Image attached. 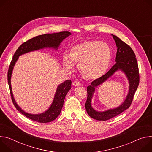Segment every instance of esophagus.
Here are the masks:
<instances>
[{
	"mask_svg": "<svg viewBox=\"0 0 152 152\" xmlns=\"http://www.w3.org/2000/svg\"><path fill=\"white\" fill-rule=\"evenodd\" d=\"M72 85H73V86H74L75 87H78L81 85V84L78 81H74L72 83Z\"/></svg>",
	"mask_w": 152,
	"mask_h": 152,
	"instance_id": "34e87169",
	"label": "esophagus"
}]
</instances>
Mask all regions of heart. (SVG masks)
<instances>
[{"mask_svg":"<svg viewBox=\"0 0 152 152\" xmlns=\"http://www.w3.org/2000/svg\"><path fill=\"white\" fill-rule=\"evenodd\" d=\"M110 58L111 50L107 43L88 40L73 46L69 56H63V63L66 68L70 70L74 69L73 62L78 64L84 78L95 80L106 73Z\"/></svg>","mask_w":152,"mask_h":152,"instance_id":"b5f03b06","label":"heart"}]
</instances>
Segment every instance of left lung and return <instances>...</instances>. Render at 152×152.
<instances>
[{
  "label": "left lung",
  "instance_id": "8db88e82",
  "mask_svg": "<svg viewBox=\"0 0 152 152\" xmlns=\"http://www.w3.org/2000/svg\"><path fill=\"white\" fill-rule=\"evenodd\" d=\"M117 46L116 63L112 68L102 77L95 80L87 88L88 97L85 103V108L88 115L92 118L99 121H106L118 115L131 105L132 101L138 87L140 74L136 56L130 46L122 41L116 36L112 35ZM122 70L126 74L129 81V91L124 103L118 108L105 112L99 113L95 111L91 106V98L97 86L111 76L117 70Z\"/></svg>",
  "mask_w": 152,
  "mask_h": 152
}]
</instances>
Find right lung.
I'll return each instance as SVG.
<instances>
[{
    "instance_id": "add662e5",
    "label": "right lung",
    "mask_w": 152,
    "mask_h": 152,
    "mask_svg": "<svg viewBox=\"0 0 152 152\" xmlns=\"http://www.w3.org/2000/svg\"><path fill=\"white\" fill-rule=\"evenodd\" d=\"M71 34V33L70 32L63 31L53 34H45L33 37L22 43L16 50L15 53L13 56L8 71V83L10 90L12 102L17 109L21 112L22 114L32 121L45 123L53 121L57 118V117L60 115L63 107L65 96L67 93L71 89L72 82L70 80H67L58 86L56 91L53 103L47 111L38 115L29 114L22 110L17 104L12 93L11 86V76L15 63L18 60L19 56L25 53L32 51V50L48 47L57 48L63 40Z\"/></svg>"
}]
</instances>
